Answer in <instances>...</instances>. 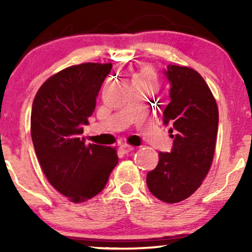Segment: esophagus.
I'll return each instance as SVG.
<instances>
[{"mask_svg": "<svg viewBox=\"0 0 252 252\" xmlns=\"http://www.w3.org/2000/svg\"><path fill=\"white\" fill-rule=\"evenodd\" d=\"M120 149H121V152L123 153V154H128V153L134 150V147H131V146H129V144L124 143V144H121Z\"/></svg>", "mask_w": 252, "mask_h": 252, "instance_id": "obj_1", "label": "esophagus"}]
</instances>
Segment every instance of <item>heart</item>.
<instances>
[{"label": "heart", "mask_w": 252, "mask_h": 252, "mask_svg": "<svg viewBox=\"0 0 252 252\" xmlns=\"http://www.w3.org/2000/svg\"><path fill=\"white\" fill-rule=\"evenodd\" d=\"M153 82V76L148 70H142L135 76V83H149Z\"/></svg>", "instance_id": "b5f03b06"}]
</instances>
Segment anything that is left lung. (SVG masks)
<instances>
[{
  "instance_id": "8db88e82",
  "label": "left lung",
  "mask_w": 252,
  "mask_h": 252,
  "mask_svg": "<svg viewBox=\"0 0 252 252\" xmlns=\"http://www.w3.org/2000/svg\"><path fill=\"white\" fill-rule=\"evenodd\" d=\"M169 103L163 124L173 138L170 153H158V163L147 174L152 194L168 204L185 200L200 187L209 173L218 132V108L212 92L198 72L168 65Z\"/></svg>"
}]
</instances>
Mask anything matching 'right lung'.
I'll return each mask as SVG.
<instances>
[{
	"mask_svg": "<svg viewBox=\"0 0 252 252\" xmlns=\"http://www.w3.org/2000/svg\"><path fill=\"white\" fill-rule=\"evenodd\" d=\"M111 63H86L58 72L42 84L32 105L31 135L52 186L72 202L100 193L118 163L116 149L85 144L83 126Z\"/></svg>",
	"mask_w": 252,
	"mask_h": 252,
	"instance_id": "obj_1",
	"label": "right lung"
}]
</instances>
